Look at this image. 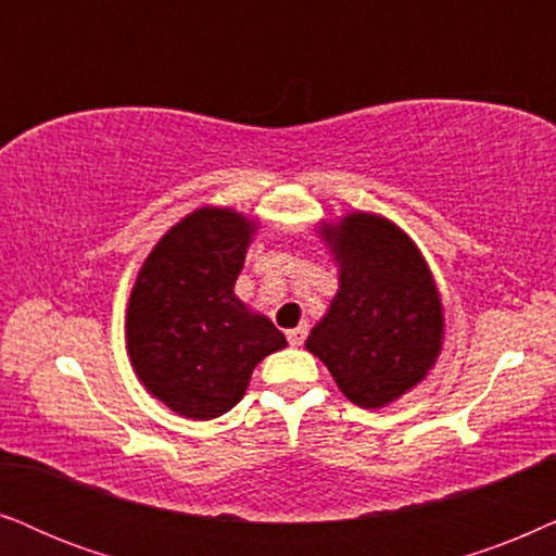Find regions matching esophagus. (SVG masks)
Listing matches in <instances>:
<instances>
[{
	"label": "esophagus",
	"mask_w": 556,
	"mask_h": 556,
	"mask_svg": "<svg viewBox=\"0 0 556 556\" xmlns=\"http://www.w3.org/2000/svg\"><path fill=\"white\" fill-rule=\"evenodd\" d=\"M307 323H302V325H298V328H292V330H287V340H290L292 345H302L305 343V338H307Z\"/></svg>",
	"instance_id": "esophagus-1"
}]
</instances>
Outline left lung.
Returning <instances> with one entry per match:
<instances>
[{
    "label": "left lung",
    "instance_id": "1",
    "mask_svg": "<svg viewBox=\"0 0 556 556\" xmlns=\"http://www.w3.org/2000/svg\"><path fill=\"white\" fill-rule=\"evenodd\" d=\"M340 287L305 348L338 389L381 409L425 379L442 351L445 315L432 271L409 236L376 213L323 224Z\"/></svg>",
    "mask_w": 556,
    "mask_h": 556
}]
</instances>
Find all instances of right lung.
I'll use <instances>...</instances> for the list:
<instances>
[{"label": "right lung", "instance_id": "1", "mask_svg": "<svg viewBox=\"0 0 556 556\" xmlns=\"http://www.w3.org/2000/svg\"><path fill=\"white\" fill-rule=\"evenodd\" d=\"M256 220L192 211L144 258L127 307L131 366L154 399L188 419H216L247 394L258 361L287 340L233 294Z\"/></svg>", "mask_w": 556, "mask_h": 556}]
</instances>
